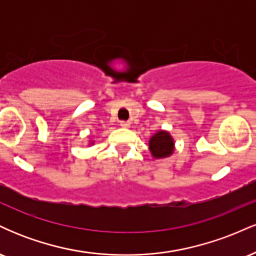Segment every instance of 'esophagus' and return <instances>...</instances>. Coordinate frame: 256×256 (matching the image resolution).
<instances>
[{
  "instance_id": "1",
  "label": "esophagus",
  "mask_w": 256,
  "mask_h": 256,
  "mask_svg": "<svg viewBox=\"0 0 256 256\" xmlns=\"http://www.w3.org/2000/svg\"><path fill=\"white\" fill-rule=\"evenodd\" d=\"M120 126H122V128H128V126H130V122L122 120V122H120Z\"/></svg>"
}]
</instances>
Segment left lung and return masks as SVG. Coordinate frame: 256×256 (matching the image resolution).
Masks as SVG:
<instances>
[{"mask_svg": "<svg viewBox=\"0 0 256 256\" xmlns=\"http://www.w3.org/2000/svg\"><path fill=\"white\" fill-rule=\"evenodd\" d=\"M152 154L156 158H166L173 152V140L168 132L158 131L149 140Z\"/></svg>", "mask_w": 256, "mask_h": 256, "instance_id": "left-lung-1", "label": "left lung"}]
</instances>
